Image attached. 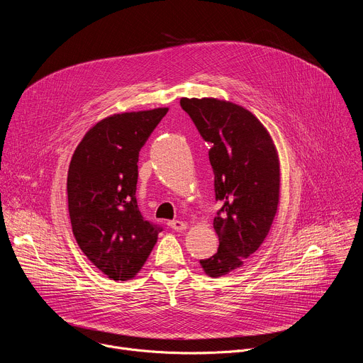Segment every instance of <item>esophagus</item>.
Returning <instances> with one entry per match:
<instances>
[{
	"label": "esophagus",
	"mask_w": 363,
	"mask_h": 363,
	"mask_svg": "<svg viewBox=\"0 0 363 363\" xmlns=\"http://www.w3.org/2000/svg\"><path fill=\"white\" fill-rule=\"evenodd\" d=\"M168 225H169L172 230H175V231H184V230H186V223H184V221H178V220H172V221H169V223H168Z\"/></svg>",
	"instance_id": "1"
}]
</instances>
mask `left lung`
Listing matches in <instances>:
<instances>
[{
  "label": "left lung",
  "mask_w": 363,
  "mask_h": 363,
  "mask_svg": "<svg viewBox=\"0 0 363 363\" xmlns=\"http://www.w3.org/2000/svg\"><path fill=\"white\" fill-rule=\"evenodd\" d=\"M179 103L213 143L216 198L223 202L214 218L220 247L199 263L217 279L240 269L272 228L280 203L279 153L266 126L242 106L216 97H182Z\"/></svg>",
  "instance_id": "8db88e82"
}]
</instances>
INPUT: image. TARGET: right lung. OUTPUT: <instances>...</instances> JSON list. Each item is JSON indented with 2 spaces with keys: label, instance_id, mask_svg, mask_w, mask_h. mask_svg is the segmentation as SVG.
<instances>
[{
  "label": "right lung",
  "instance_id": "add662e5",
  "mask_svg": "<svg viewBox=\"0 0 363 363\" xmlns=\"http://www.w3.org/2000/svg\"><path fill=\"white\" fill-rule=\"evenodd\" d=\"M168 108L123 112L91 126L67 174L69 214L80 250L111 280L133 279L161 228L145 221L136 202L139 150Z\"/></svg>",
  "mask_w": 363,
  "mask_h": 363
}]
</instances>
